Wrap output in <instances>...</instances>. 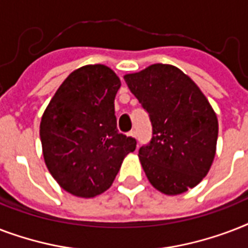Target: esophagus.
<instances>
[{
	"mask_svg": "<svg viewBox=\"0 0 248 248\" xmlns=\"http://www.w3.org/2000/svg\"><path fill=\"white\" fill-rule=\"evenodd\" d=\"M130 136H132V138H135V139H136V132L135 131H130Z\"/></svg>",
	"mask_w": 248,
	"mask_h": 248,
	"instance_id": "obj_1",
	"label": "esophagus"
}]
</instances>
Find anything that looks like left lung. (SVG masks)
Returning a JSON list of instances; mask_svg holds the SVG:
<instances>
[{
  "mask_svg": "<svg viewBox=\"0 0 248 248\" xmlns=\"http://www.w3.org/2000/svg\"><path fill=\"white\" fill-rule=\"evenodd\" d=\"M128 89L149 113L153 136L139 149L148 180L176 196L207 175L216 153L219 124L200 87L179 68L153 64L124 76Z\"/></svg>",
  "mask_w": 248,
  "mask_h": 248,
  "instance_id": "obj_1",
  "label": "left lung"
}]
</instances>
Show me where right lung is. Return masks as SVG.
<instances>
[{"instance_id":"1","label":"right lung","mask_w":248,"mask_h":248,"mask_svg":"<svg viewBox=\"0 0 248 248\" xmlns=\"http://www.w3.org/2000/svg\"><path fill=\"white\" fill-rule=\"evenodd\" d=\"M121 81L103 64L68 76L40 124L45 163L58 184L73 196L93 198L112 185L136 140L120 134L114 97Z\"/></svg>"}]
</instances>
